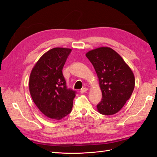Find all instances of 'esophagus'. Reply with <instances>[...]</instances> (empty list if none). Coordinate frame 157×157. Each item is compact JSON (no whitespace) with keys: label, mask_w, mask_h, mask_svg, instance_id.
<instances>
[{"label":"esophagus","mask_w":157,"mask_h":157,"mask_svg":"<svg viewBox=\"0 0 157 157\" xmlns=\"http://www.w3.org/2000/svg\"><path fill=\"white\" fill-rule=\"evenodd\" d=\"M88 90V89L87 88H82L81 90H80V93L84 94V92H86Z\"/></svg>","instance_id":"esophagus-1"}]
</instances>
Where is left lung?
<instances>
[{
	"instance_id": "8db88e82",
	"label": "left lung",
	"mask_w": 157,
	"mask_h": 157,
	"mask_svg": "<svg viewBox=\"0 0 157 157\" xmlns=\"http://www.w3.org/2000/svg\"><path fill=\"white\" fill-rule=\"evenodd\" d=\"M86 56L96 71L102 92L98 111L105 115L116 114L130 99L134 89V73L122 57L109 47L90 50Z\"/></svg>"
}]
</instances>
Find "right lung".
Instances as JSON below:
<instances>
[{
  "label": "right lung",
  "mask_w": 157,
  "mask_h": 157,
  "mask_svg": "<svg viewBox=\"0 0 157 157\" xmlns=\"http://www.w3.org/2000/svg\"><path fill=\"white\" fill-rule=\"evenodd\" d=\"M71 49L54 48L42 55L29 77V92L38 109L48 118L59 121L71 111L75 91L68 89L62 69Z\"/></svg>",
  "instance_id": "1"
}]
</instances>
